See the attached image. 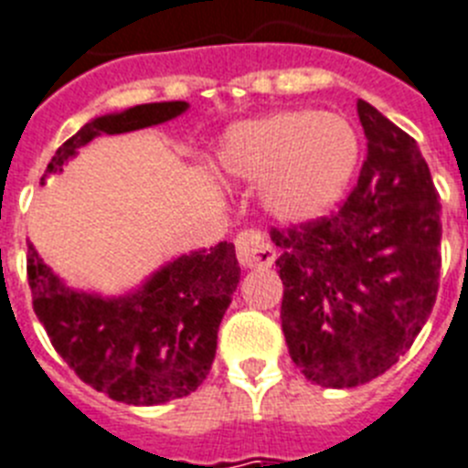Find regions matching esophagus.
<instances>
[{
	"label": "esophagus",
	"instance_id": "esophagus-1",
	"mask_svg": "<svg viewBox=\"0 0 468 468\" xmlns=\"http://www.w3.org/2000/svg\"><path fill=\"white\" fill-rule=\"evenodd\" d=\"M235 250L244 268H271L277 259L275 247L261 230H242L235 238Z\"/></svg>",
	"mask_w": 468,
	"mask_h": 468
}]
</instances>
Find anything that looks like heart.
Masks as SVG:
<instances>
[{"label":"heart","mask_w":468,"mask_h":468,"mask_svg":"<svg viewBox=\"0 0 468 468\" xmlns=\"http://www.w3.org/2000/svg\"><path fill=\"white\" fill-rule=\"evenodd\" d=\"M356 158L352 125L319 112H284L235 125L218 154L230 176L268 179L265 207L284 221L326 212L347 186Z\"/></svg>","instance_id":"1"}]
</instances>
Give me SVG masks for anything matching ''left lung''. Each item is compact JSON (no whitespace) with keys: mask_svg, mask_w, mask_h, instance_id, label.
<instances>
[{"mask_svg":"<svg viewBox=\"0 0 468 468\" xmlns=\"http://www.w3.org/2000/svg\"><path fill=\"white\" fill-rule=\"evenodd\" d=\"M368 154L338 212L271 229L282 250V331L314 385L356 387L397 364L431 314L441 203L418 142L356 102Z\"/></svg>","mask_w":468,"mask_h":468,"instance_id":"8db88e82","label":"left lung"}]
</instances>
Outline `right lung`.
<instances>
[{
  "label": "right lung",
  "mask_w": 468,
  "mask_h": 468,
  "mask_svg": "<svg viewBox=\"0 0 468 468\" xmlns=\"http://www.w3.org/2000/svg\"><path fill=\"white\" fill-rule=\"evenodd\" d=\"M186 102L140 104L83 125L50 158L41 184L98 134H119L165 123ZM32 307L50 345L92 389L130 406H158L203 385L217 355L218 324L239 284L230 242L193 251L155 272L140 292L98 298L62 284L27 247Z\"/></svg>",
  "instance_id": "1"
}]
</instances>
